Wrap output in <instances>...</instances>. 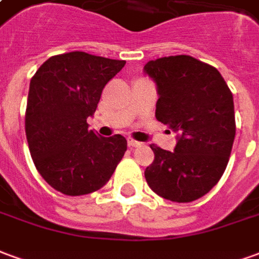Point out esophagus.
I'll use <instances>...</instances> for the list:
<instances>
[{"label": "esophagus", "instance_id": "1", "mask_svg": "<svg viewBox=\"0 0 259 259\" xmlns=\"http://www.w3.org/2000/svg\"><path fill=\"white\" fill-rule=\"evenodd\" d=\"M127 144H129V147H132V148H133V147L141 146V143H139V141H136V140H132V139L127 140Z\"/></svg>", "mask_w": 259, "mask_h": 259}]
</instances>
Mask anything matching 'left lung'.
Masks as SVG:
<instances>
[{
	"instance_id": "obj_1",
	"label": "left lung",
	"mask_w": 259,
	"mask_h": 259,
	"mask_svg": "<svg viewBox=\"0 0 259 259\" xmlns=\"http://www.w3.org/2000/svg\"><path fill=\"white\" fill-rule=\"evenodd\" d=\"M157 85L155 118L178 133L174 151L151 146L146 180L165 200L190 202L222 178L236 136L233 94L218 69L189 55L147 62Z\"/></svg>"
}]
</instances>
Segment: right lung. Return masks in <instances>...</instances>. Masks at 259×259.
<instances>
[{"instance_id": "obj_1", "label": "right lung", "mask_w": 259, "mask_h": 259, "mask_svg": "<svg viewBox=\"0 0 259 259\" xmlns=\"http://www.w3.org/2000/svg\"><path fill=\"white\" fill-rule=\"evenodd\" d=\"M124 61L74 51L48 58L30 80L25 129L42 179L66 195L90 194L111 179L127 150L123 136H97L87 118Z\"/></svg>"}]
</instances>
